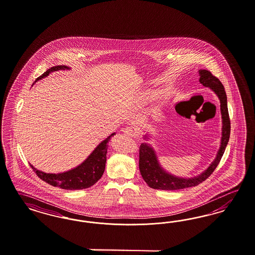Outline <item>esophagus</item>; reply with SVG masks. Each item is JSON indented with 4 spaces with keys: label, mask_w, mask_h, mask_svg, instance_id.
<instances>
[{
    "label": "esophagus",
    "mask_w": 255,
    "mask_h": 255,
    "mask_svg": "<svg viewBox=\"0 0 255 255\" xmlns=\"http://www.w3.org/2000/svg\"><path fill=\"white\" fill-rule=\"evenodd\" d=\"M123 131L127 136H129V137H134L135 134H136L135 129H134L133 128H131V127H126V128H124Z\"/></svg>",
    "instance_id": "esophagus-1"
}]
</instances>
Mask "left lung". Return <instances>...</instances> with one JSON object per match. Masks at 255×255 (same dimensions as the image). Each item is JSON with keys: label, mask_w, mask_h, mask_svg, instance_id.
I'll return each mask as SVG.
<instances>
[{"label": "left lung", "mask_w": 255, "mask_h": 255, "mask_svg": "<svg viewBox=\"0 0 255 255\" xmlns=\"http://www.w3.org/2000/svg\"><path fill=\"white\" fill-rule=\"evenodd\" d=\"M198 73L200 76L199 82L204 87H207L211 90H213L215 94L218 96L220 101V111H221L222 125H223L220 148L217 152L215 160L210 164V166L202 174L194 178L183 179V178L173 176L163 169L159 163L155 150L148 143L142 142L140 145V152H139V168H140L142 179L151 188L173 191V190H179V189L197 186L211 176V174L217 168L219 161L224 154V151L230 139V132H231V122H230L228 106H227L226 92L224 90V86L222 85L220 80L216 76H213L211 72H209L207 70H199Z\"/></svg>", "instance_id": "left-lung-1"}]
</instances>
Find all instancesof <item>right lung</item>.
Returning <instances> with one entry per match:
<instances>
[{
	"label": "right lung",
	"mask_w": 255,
	"mask_h": 255,
	"mask_svg": "<svg viewBox=\"0 0 255 255\" xmlns=\"http://www.w3.org/2000/svg\"><path fill=\"white\" fill-rule=\"evenodd\" d=\"M69 67L65 65H58V66L52 67L48 69L47 71L38 76L35 82L40 80L41 78L49 76V74L59 71V70H69ZM115 133L111 134L104 141H101L95 148V150L91 153V155L86 159L81 164L76 166V168L69 170L63 173L58 174H51L45 173L40 170L35 168L32 164L33 171L37 174L38 178L42 179L43 181L47 182L48 184L59 187L65 190H81L93 186L95 182H97L101 179L106 166L107 160V150H108V142L110 141L111 137L114 136Z\"/></svg>",
	"instance_id": "add662e5"
}]
</instances>
